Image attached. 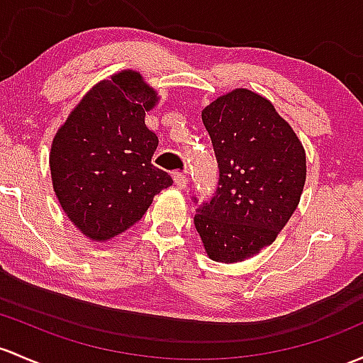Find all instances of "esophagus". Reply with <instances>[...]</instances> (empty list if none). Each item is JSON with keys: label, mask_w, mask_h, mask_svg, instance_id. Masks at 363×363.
Wrapping results in <instances>:
<instances>
[{"label": "esophagus", "mask_w": 363, "mask_h": 363, "mask_svg": "<svg viewBox=\"0 0 363 363\" xmlns=\"http://www.w3.org/2000/svg\"><path fill=\"white\" fill-rule=\"evenodd\" d=\"M174 181L175 184H177V188H186V184H188V175L184 174V172H174Z\"/></svg>", "instance_id": "esophagus-1"}]
</instances>
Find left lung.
Segmentation results:
<instances>
[{
	"label": "left lung",
	"instance_id": "8db88e82",
	"mask_svg": "<svg viewBox=\"0 0 363 363\" xmlns=\"http://www.w3.org/2000/svg\"><path fill=\"white\" fill-rule=\"evenodd\" d=\"M201 120L219 182L198 205L194 228L212 261L238 262L272 245L291 219L306 181V155L272 102L250 90L219 97Z\"/></svg>",
	"mask_w": 363,
	"mask_h": 363
}]
</instances>
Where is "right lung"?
I'll return each instance as SVG.
<instances>
[{
	"label": "right lung",
	"mask_w": 363,
	"mask_h": 363,
	"mask_svg": "<svg viewBox=\"0 0 363 363\" xmlns=\"http://www.w3.org/2000/svg\"><path fill=\"white\" fill-rule=\"evenodd\" d=\"M156 91L139 72L95 85L52 144V182L60 207L83 235L113 238L133 226L172 177L151 163L158 137L146 125Z\"/></svg>",
	"instance_id": "right-lung-1"
}]
</instances>
